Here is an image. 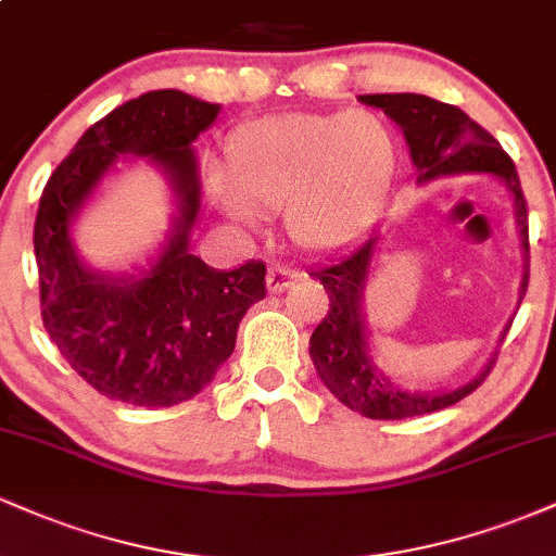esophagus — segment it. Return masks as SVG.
I'll use <instances>...</instances> for the list:
<instances>
[{
	"instance_id": "34e87169",
	"label": "esophagus",
	"mask_w": 556,
	"mask_h": 556,
	"mask_svg": "<svg viewBox=\"0 0 556 556\" xmlns=\"http://www.w3.org/2000/svg\"><path fill=\"white\" fill-rule=\"evenodd\" d=\"M298 279L300 271L287 264H271L269 271H266V287H269V292H282L290 285H295Z\"/></svg>"
}]
</instances>
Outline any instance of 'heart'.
I'll return each mask as SVG.
<instances>
[{
	"instance_id": "obj_1",
	"label": "heart",
	"mask_w": 556,
	"mask_h": 556,
	"mask_svg": "<svg viewBox=\"0 0 556 556\" xmlns=\"http://www.w3.org/2000/svg\"><path fill=\"white\" fill-rule=\"evenodd\" d=\"M394 162L392 130L371 112L258 119L229 140L232 182L214 177V193L240 219L285 208L290 238L324 251L371 219Z\"/></svg>"
}]
</instances>
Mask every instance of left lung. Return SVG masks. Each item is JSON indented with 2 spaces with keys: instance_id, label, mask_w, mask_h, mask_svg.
Instances as JSON below:
<instances>
[{
  "instance_id": "left-lung-1",
  "label": "left lung",
  "mask_w": 556,
  "mask_h": 556,
  "mask_svg": "<svg viewBox=\"0 0 556 556\" xmlns=\"http://www.w3.org/2000/svg\"><path fill=\"white\" fill-rule=\"evenodd\" d=\"M361 101L384 110L387 117H392L402 127L407 146H410L413 164L420 169L418 180L460 175V172H489L504 180L515 198V216H518L522 248L528 256L526 195H522L515 162L504 154L500 140L473 123L463 110L429 99V96L368 93L361 96ZM374 245L376 235L311 271V277H316L329 295L327 316L318 321L311 334V361H314L324 387L350 410L374 420L426 416V413L455 405L483 384V379L494 368V358L478 379L442 394L402 392L371 366L366 321H363V287H366ZM526 290L528 266L520 285V300Z\"/></svg>"
}]
</instances>
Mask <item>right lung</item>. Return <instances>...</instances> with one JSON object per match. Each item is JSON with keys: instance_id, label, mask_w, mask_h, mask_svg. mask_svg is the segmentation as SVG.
<instances>
[{"instance_id": "add662e5", "label": "right lung", "mask_w": 556, "mask_h": 556, "mask_svg": "<svg viewBox=\"0 0 556 556\" xmlns=\"http://www.w3.org/2000/svg\"><path fill=\"white\" fill-rule=\"evenodd\" d=\"M219 104L175 91L125 101L83 132L38 201L34 248L41 321L62 358L104 397L169 407L195 397L235 350L245 311L266 298V264L216 271L188 253L198 214L190 143ZM119 153L149 155L170 172L181 198L176 235L140 280H112L74 256L68 222Z\"/></svg>"}]
</instances>
